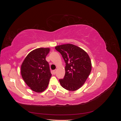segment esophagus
I'll return each instance as SVG.
<instances>
[{
    "label": "esophagus",
    "mask_w": 121,
    "mask_h": 121,
    "mask_svg": "<svg viewBox=\"0 0 121 121\" xmlns=\"http://www.w3.org/2000/svg\"><path fill=\"white\" fill-rule=\"evenodd\" d=\"M53 74H56V69H55V70H53Z\"/></svg>",
    "instance_id": "34e87169"
}]
</instances>
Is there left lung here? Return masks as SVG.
<instances>
[{
  "label": "left lung",
  "instance_id": "1",
  "mask_svg": "<svg viewBox=\"0 0 121 121\" xmlns=\"http://www.w3.org/2000/svg\"><path fill=\"white\" fill-rule=\"evenodd\" d=\"M65 63V75L60 79L61 86L69 91L79 89L85 83L91 71L90 58L83 49L72 44L55 47Z\"/></svg>",
  "mask_w": 121,
  "mask_h": 121
}]
</instances>
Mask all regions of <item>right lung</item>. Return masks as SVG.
Masks as SVG:
<instances>
[{"mask_svg":"<svg viewBox=\"0 0 121 121\" xmlns=\"http://www.w3.org/2000/svg\"><path fill=\"white\" fill-rule=\"evenodd\" d=\"M49 48L34 49L26 57L21 65L22 77L25 82L36 92H42L48 85L52 76L46 56Z\"/></svg>","mask_w":121,"mask_h":121,"instance_id":"obj_1","label":"right lung"}]
</instances>
